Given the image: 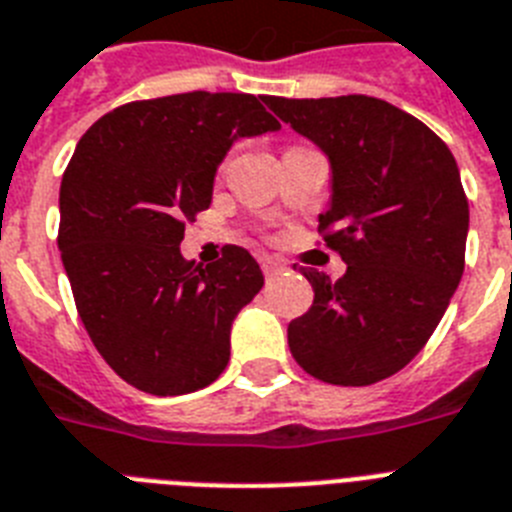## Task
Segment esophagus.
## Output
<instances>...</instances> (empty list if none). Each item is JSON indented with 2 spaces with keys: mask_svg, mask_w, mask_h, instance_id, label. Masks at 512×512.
<instances>
[{
  "mask_svg": "<svg viewBox=\"0 0 512 512\" xmlns=\"http://www.w3.org/2000/svg\"><path fill=\"white\" fill-rule=\"evenodd\" d=\"M260 268H263L265 278H273V276H278V273H283V270H286V265H283L278 257L265 255V257H260Z\"/></svg>",
  "mask_w": 512,
  "mask_h": 512,
  "instance_id": "34e87169",
  "label": "esophagus"
}]
</instances>
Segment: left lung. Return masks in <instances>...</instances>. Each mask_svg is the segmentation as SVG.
<instances>
[{"mask_svg": "<svg viewBox=\"0 0 512 512\" xmlns=\"http://www.w3.org/2000/svg\"><path fill=\"white\" fill-rule=\"evenodd\" d=\"M333 166L317 231L346 273L302 268L315 302L289 322L296 364L330 385H375L435 333L466 265L468 200L453 153L427 124L372 96H265Z\"/></svg>", "mask_w": 512, "mask_h": 512, "instance_id": "obj_1", "label": "left lung"}]
</instances>
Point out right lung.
Here are the masks:
<instances>
[{
  "label": "right lung",
  "instance_id": "obj_1",
  "mask_svg": "<svg viewBox=\"0 0 512 512\" xmlns=\"http://www.w3.org/2000/svg\"><path fill=\"white\" fill-rule=\"evenodd\" d=\"M278 127L249 93L192 90L124 103L80 137L59 187V252L90 341L132 388L195 393L229 364L260 265L226 244L203 268L179 244L236 137Z\"/></svg>",
  "mask_w": 512,
  "mask_h": 512
}]
</instances>
